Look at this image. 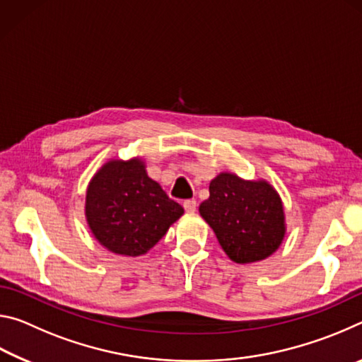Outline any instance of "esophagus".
Masks as SVG:
<instances>
[{"mask_svg":"<svg viewBox=\"0 0 362 362\" xmlns=\"http://www.w3.org/2000/svg\"><path fill=\"white\" fill-rule=\"evenodd\" d=\"M196 201L194 199H188V201H185V203H183V207H185V211L188 212V214H193L194 211H196Z\"/></svg>","mask_w":362,"mask_h":362,"instance_id":"obj_1","label":"esophagus"}]
</instances>
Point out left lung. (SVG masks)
I'll use <instances>...</instances> for the list:
<instances>
[{
    "label": "left lung",
    "mask_w": 362,
    "mask_h": 362,
    "mask_svg": "<svg viewBox=\"0 0 362 362\" xmlns=\"http://www.w3.org/2000/svg\"><path fill=\"white\" fill-rule=\"evenodd\" d=\"M199 216L216 233L228 259L240 265L268 259L286 238V212L279 193L265 179L246 180L223 170L209 183Z\"/></svg>",
    "instance_id": "left-lung-1"
}]
</instances>
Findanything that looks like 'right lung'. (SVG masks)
Wrapping results in <instances>:
<instances>
[{
  "label": "right lung",
  "mask_w": 362,
  "mask_h": 362,
  "mask_svg": "<svg viewBox=\"0 0 362 362\" xmlns=\"http://www.w3.org/2000/svg\"><path fill=\"white\" fill-rule=\"evenodd\" d=\"M84 216L103 249L115 255L140 257L183 216V207L150 179L144 158H112L89 180Z\"/></svg>",
  "instance_id": "add662e5"
}]
</instances>
